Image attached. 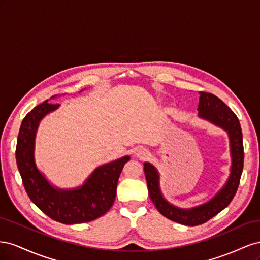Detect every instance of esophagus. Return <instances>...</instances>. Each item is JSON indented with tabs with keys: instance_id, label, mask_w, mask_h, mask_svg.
Masks as SVG:
<instances>
[{
	"instance_id": "esophagus-1",
	"label": "esophagus",
	"mask_w": 260,
	"mask_h": 260,
	"mask_svg": "<svg viewBox=\"0 0 260 260\" xmlns=\"http://www.w3.org/2000/svg\"><path fill=\"white\" fill-rule=\"evenodd\" d=\"M146 154H147V153H146L145 151H142V149H141V151L138 152L137 155H138L139 157H144V156H146Z\"/></svg>"
}]
</instances>
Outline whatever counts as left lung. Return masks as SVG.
Returning <instances> with one entry per match:
<instances>
[{
    "mask_svg": "<svg viewBox=\"0 0 260 260\" xmlns=\"http://www.w3.org/2000/svg\"><path fill=\"white\" fill-rule=\"evenodd\" d=\"M200 95L199 116L225 130L230 138L232 157L231 174L224 186L216 194L214 199L206 204L190 209H182L171 205L164 199L159 188L158 172L153 165L149 162L144 164L148 194L156 208L162 216L172 221L190 226L205 223L229 205L238 191L244 165L243 136L239 118L231 111V108L228 107L214 94L200 92Z\"/></svg>",
    "mask_w": 260,
    "mask_h": 260,
    "instance_id": "1",
    "label": "left lung"
}]
</instances>
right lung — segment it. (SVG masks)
Instances as JSON below:
<instances>
[{
	"label": "right lung",
	"mask_w": 260,
	"mask_h": 260,
	"mask_svg": "<svg viewBox=\"0 0 260 260\" xmlns=\"http://www.w3.org/2000/svg\"><path fill=\"white\" fill-rule=\"evenodd\" d=\"M58 106L45 101L23 118L16 145L17 167L30 200L45 215L65 224L90 222L105 215L113 206L118 179L130 157L100 166L83 185L74 190L52 186L36 166L35 140L40 120Z\"/></svg>",
	"instance_id": "right-lung-1"
}]
</instances>
